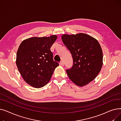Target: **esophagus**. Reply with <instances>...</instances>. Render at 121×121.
Here are the masks:
<instances>
[{
  "label": "esophagus",
  "mask_w": 121,
  "mask_h": 121,
  "mask_svg": "<svg viewBox=\"0 0 121 121\" xmlns=\"http://www.w3.org/2000/svg\"><path fill=\"white\" fill-rule=\"evenodd\" d=\"M60 64L62 66H63L64 65V62H63V61H61L60 62Z\"/></svg>",
  "instance_id": "obj_1"
}]
</instances>
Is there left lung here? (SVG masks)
<instances>
[{
  "instance_id": "left-lung-1",
  "label": "left lung",
  "mask_w": 121,
  "mask_h": 121,
  "mask_svg": "<svg viewBox=\"0 0 121 121\" xmlns=\"http://www.w3.org/2000/svg\"><path fill=\"white\" fill-rule=\"evenodd\" d=\"M61 38L73 58V66L66 69L69 78L78 86L89 83L96 78L103 66V51L99 43L84 33L64 34Z\"/></svg>"
}]
</instances>
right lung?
Here are the masks:
<instances>
[{"mask_svg":"<svg viewBox=\"0 0 121 121\" xmlns=\"http://www.w3.org/2000/svg\"><path fill=\"white\" fill-rule=\"evenodd\" d=\"M56 35L28 38L23 41L17 53L16 65L24 80L33 87L46 85L59 66L53 61L50 48Z\"/></svg>","mask_w":121,"mask_h":121,"instance_id":"1","label":"right lung"}]
</instances>
